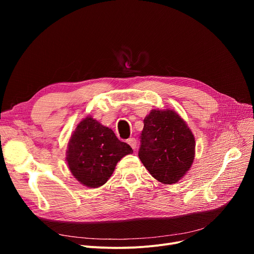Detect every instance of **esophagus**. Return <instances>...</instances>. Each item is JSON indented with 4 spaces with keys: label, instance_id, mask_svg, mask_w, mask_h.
Returning a JSON list of instances; mask_svg holds the SVG:
<instances>
[{
    "label": "esophagus",
    "instance_id": "obj_1",
    "mask_svg": "<svg viewBox=\"0 0 254 254\" xmlns=\"http://www.w3.org/2000/svg\"><path fill=\"white\" fill-rule=\"evenodd\" d=\"M127 143L130 146L132 149H136V147H137V140L135 138H128L127 140Z\"/></svg>",
    "mask_w": 254,
    "mask_h": 254
}]
</instances>
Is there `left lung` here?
<instances>
[{
	"mask_svg": "<svg viewBox=\"0 0 254 254\" xmlns=\"http://www.w3.org/2000/svg\"><path fill=\"white\" fill-rule=\"evenodd\" d=\"M194 152L192 131L175 111L153 109L144 118L139 157L157 181L178 182L190 169Z\"/></svg>",
	"mask_w": 254,
	"mask_h": 254,
	"instance_id": "8db88e82",
	"label": "left lung"
}]
</instances>
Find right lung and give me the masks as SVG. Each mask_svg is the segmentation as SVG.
<instances>
[{
	"label": "right lung",
	"mask_w": 254,
	"mask_h": 254,
	"mask_svg": "<svg viewBox=\"0 0 254 254\" xmlns=\"http://www.w3.org/2000/svg\"><path fill=\"white\" fill-rule=\"evenodd\" d=\"M131 152L130 146L118 140L111 128L87 116L70 138L66 162L80 183L97 189L108 181L120 159Z\"/></svg>",
	"instance_id": "1"
}]
</instances>
